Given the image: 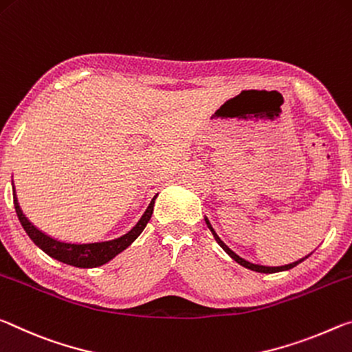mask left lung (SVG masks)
<instances>
[{
    "label": "left lung",
    "mask_w": 352,
    "mask_h": 352,
    "mask_svg": "<svg viewBox=\"0 0 352 352\" xmlns=\"http://www.w3.org/2000/svg\"><path fill=\"white\" fill-rule=\"evenodd\" d=\"M206 220V224H207V228L210 229V232L214 234V237H215V240H217V243L220 245L224 251L228 252V254L234 258L235 262L237 263H240L241 267H245V268H248V270H252V272H257V273H279V272H285V270H290V268H293V267H296L298 263H301L302 261H306V258L310 256H306V257H302V258H299V261H296V262H293V263H289V265H282V267H265V265H256V263H251V262H248V261H245V258H241L240 256H237L235 254V252L230 250V248L224 243V241L218 237L217 235V232L214 230V228H212V224L209 223V220H207V218H204Z\"/></svg>",
    "instance_id": "left-lung-1"
}]
</instances>
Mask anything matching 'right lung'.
I'll return each mask as SVG.
<instances>
[{"label":"right lung","mask_w":352,"mask_h":352,"mask_svg":"<svg viewBox=\"0 0 352 352\" xmlns=\"http://www.w3.org/2000/svg\"><path fill=\"white\" fill-rule=\"evenodd\" d=\"M155 198H157V195L151 199V203H149L145 214L142 215L140 220H138V223L129 230L128 234H124L122 237L115 240L80 245V243H65V241H59L53 237H50V235H46L45 232H42V230L34 226V224L28 220L25 214L21 212L19 206V199H16V195H15V188H14V206H15L16 217H19L21 226L26 230V234L30 235V239L50 257H53L56 261L63 262L67 265H73V267H78V268L101 267V265L112 261L115 256L124 251L126 248H128L132 241H134L138 235L143 232V229L146 228L149 218L153 215Z\"/></svg>","instance_id":"1"}]
</instances>
